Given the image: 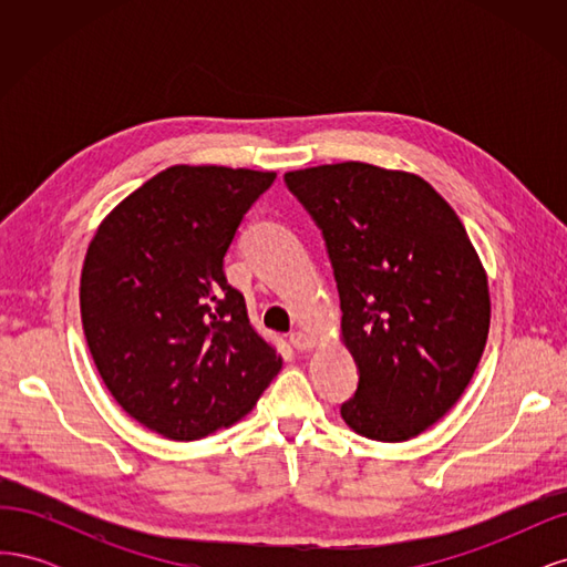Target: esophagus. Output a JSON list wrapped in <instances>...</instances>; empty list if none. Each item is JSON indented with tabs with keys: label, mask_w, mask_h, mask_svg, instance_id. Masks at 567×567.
I'll return each mask as SVG.
<instances>
[{
	"label": "esophagus",
	"mask_w": 567,
	"mask_h": 567,
	"mask_svg": "<svg viewBox=\"0 0 567 567\" xmlns=\"http://www.w3.org/2000/svg\"><path fill=\"white\" fill-rule=\"evenodd\" d=\"M288 342L290 346H293L298 352H305V350H310L312 346H315V338L310 336V333H305V331H293L288 336Z\"/></svg>",
	"instance_id": "obj_1"
}]
</instances>
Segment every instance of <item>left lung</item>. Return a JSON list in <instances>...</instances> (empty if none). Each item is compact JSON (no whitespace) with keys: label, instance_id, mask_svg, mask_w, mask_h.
<instances>
[{"label":"left lung","instance_id":"obj_1","mask_svg":"<svg viewBox=\"0 0 567 567\" xmlns=\"http://www.w3.org/2000/svg\"><path fill=\"white\" fill-rule=\"evenodd\" d=\"M321 229L359 371L354 433L404 442L456 404L483 357L489 290L461 219L416 175L367 163L286 173Z\"/></svg>","mask_w":567,"mask_h":567}]
</instances>
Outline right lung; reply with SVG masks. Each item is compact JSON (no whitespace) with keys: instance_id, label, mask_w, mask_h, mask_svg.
<instances>
[{"instance_id":"1","label":"right lung","mask_w":567,"mask_h":567,"mask_svg":"<svg viewBox=\"0 0 567 567\" xmlns=\"http://www.w3.org/2000/svg\"><path fill=\"white\" fill-rule=\"evenodd\" d=\"M274 173L175 165L101 221L80 281L106 388L167 440H200L255 406L281 357L248 321L225 255Z\"/></svg>"}]
</instances>
